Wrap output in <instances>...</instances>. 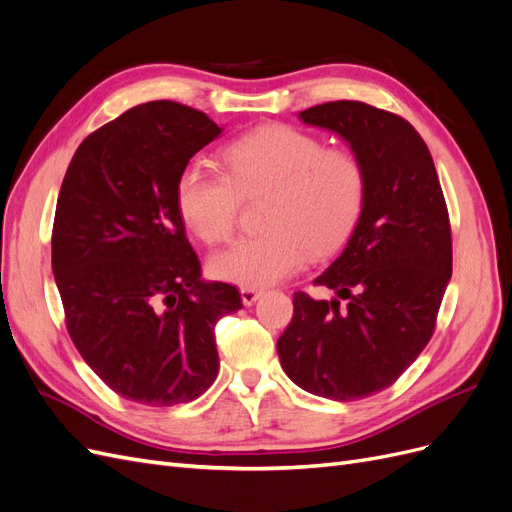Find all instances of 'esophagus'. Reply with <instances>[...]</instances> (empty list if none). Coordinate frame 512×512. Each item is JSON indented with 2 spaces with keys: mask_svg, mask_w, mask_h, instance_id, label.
Instances as JSON below:
<instances>
[{
  "mask_svg": "<svg viewBox=\"0 0 512 512\" xmlns=\"http://www.w3.org/2000/svg\"><path fill=\"white\" fill-rule=\"evenodd\" d=\"M262 297V292L256 288H241V301L243 305H254Z\"/></svg>",
  "mask_w": 512,
  "mask_h": 512,
  "instance_id": "34e87169",
  "label": "esophagus"
}]
</instances>
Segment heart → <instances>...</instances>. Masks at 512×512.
Returning a JSON list of instances; mask_svg holds the SVG:
<instances>
[{"label":"heart","instance_id":"obj_1","mask_svg":"<svg viewBox=\"0 0 512 512\" xmlns=\"http://www.w3.org/2000/svg\"><path fill=\"white\" fill-rule=\"evenodd\" d=\"M228 177L200 162L177 179V205L209 245L235 230L241 198L267 192L260 224L267 230L239 237L213 254L211 271L245 288L286 280L312 254L329 252L359 218L367 173L352 149L324 147L318 136L286 123L262 126L224 149Z\"/></svg>","mask_w":512,"mask_h":512}]
</instances>
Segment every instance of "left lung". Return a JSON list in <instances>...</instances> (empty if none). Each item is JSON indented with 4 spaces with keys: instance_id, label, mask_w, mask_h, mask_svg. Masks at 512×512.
<instances>
[{
    "instance_id": "obj_1",
    "label": "left lung",
    "mask_w": 512,
    "mask_h": 512,
    "mask_svg": "<svg viewBox=\"0 0 512 512\" xmlns=\"http://www.w3.org/2000/svg\"><path fill=\"white\" fill-rule=\"evenodd\" d=\"M299 117L344 138L367 190L344 252L314 280L337 299L294 292L277 354L303 391L354 401L389 389L431 339L453 273L451 222L431 153L404 117L356 100Z\"/></svg>"
}]
</instances>
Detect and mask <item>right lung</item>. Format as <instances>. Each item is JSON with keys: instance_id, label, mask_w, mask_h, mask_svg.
I'll list each match as a JSON object with an SVG mask.
<instances>
[{"instance_id": "right-lung-1", "label": "right lung", "mask_w": 512, "mask_h": 512, "mask_svg": "<svg viewBox=\"0 0 512 512\" xmlns=\"http://www.w3.org/2000/svg\"><path fill=\"white\" fill-rule=\"evenodd\" d=\"M222 134L203 111L156 100L76 149L53 224V273L76 350L106 386L145 406L203 395L220 369L215 322L243 307L205 282L177 179Z\"/></svg>"}]
</instances>
